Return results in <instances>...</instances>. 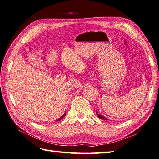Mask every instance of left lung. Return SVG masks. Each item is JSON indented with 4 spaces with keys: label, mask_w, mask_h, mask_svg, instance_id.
I'll return each mask as SVG.
<instances>
[{
    "label": "left lung",
    "mask_w": 159,
    "mask_h": 159,
    "mask_svg": "<svg viewBox=\"0 0 159 159\" xmlns=\"http://www.w3.org/2000/svg\"><path fill=\"white\" fill-rule=\"evenodd\" d=\"M97 116H98V118H101V119H103V120H107V119L106 118H105L103 116H102V115H101V114H98L97 112Z\"/></svg>",
    "instance_id": "obj_1"
}]
</instances>
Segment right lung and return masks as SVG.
Instances as JSON below:
<instances>
[{
	"label": "right lung",
	"mask_w": 159,
	"mask_h": 159,
	"mask_svg": "<svg viewBox=\"0 0 159 159\" xmlns=\"http://www.w3.org/2000/svg\"><path fill=\"white\" fill-rule=\"evenodd\" d=\"M65 115H66V113H65V114H63V115H62V117H61V118H59V119H58V120H57V121H59V120H61V119H62V118H63V117H64V116H65Z\"/></svg>",
	"instance_id": "obj_1"
}]
</instances>
